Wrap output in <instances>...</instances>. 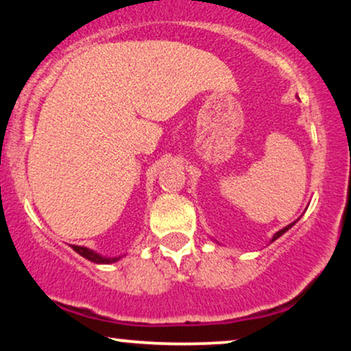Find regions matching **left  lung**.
<instances>
[{
  "mask_svg": "<svg viewBox=\"0 0 351 351\" xmlns=\"http://www.w3.org/2000/svg\"><path fill=\"white\" fill-rule=\"evenodd\" d=\"M294 223H295V221H294ZM294 223H289V225H287V226H284V228H282V230H279V232H278V233H274L273 240H271V241L278 240V238H279V237H282V234H284V233H286V232H287V230H289V228H291V226H292V225H294Z\"/></svg>",
  "mask_w": 351,
  "mask_h": 351,
  "instance_id": "1",
  "label": "left lung"
}]
</instances>
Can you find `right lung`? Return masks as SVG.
Wrapping results in <instances>:
<instances>
[{"label":"right lung","mask_w":351,"mask_h":351,"mask_svg":"<svg viewBox=\"0 0 351 351\" xmlns=\"http://www.w3.org/2000/svg\"><path fill=\"white\" fill-rule=\"evenodd\" d=\"M72 250L77 251V253L80 254V256H84L85 259H88V261L97 263V265H111V263H117L118 259L121 258V256H118V258H106V256H101V254L95 253L93 250L85 248V246L72 245Z\"/></svg>","instance_id":"obj_1"}]
</instances>
